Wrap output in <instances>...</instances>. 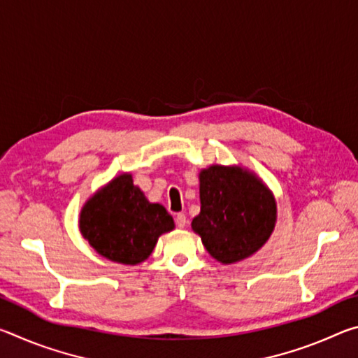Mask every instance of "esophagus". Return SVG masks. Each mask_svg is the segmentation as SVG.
<instances>
[{"label": "esophagus", "mask_w": 358, "mask_h": 358, "mask_svg": "<svg viewBox=\"0 0 358 358\" xmlns=\"http://www.w3.org/2000/svg\"><path fill=\"white\" fill-rule=\"evenodd\" d=\"M175 222H177V226H178L180 229H185L186 224H187L186 215H185V213H178L177 217H175Z\"/></svg>", "instance_id": "34e87169"}]
</instances>
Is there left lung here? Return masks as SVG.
<instances>
[{"label":"left lung","instance_id":"8db88e82","mask_svg":"<svg viewBox=\"0 0 358 358\" xmlns=\"http://www.w3.org/2000/svg\"><path fill=\"white\" fill-rule=\"evenodd\" d=\"M201 213L191 227L221 264L252 256L270 238L276 201L256 173L238 166H210L199 173Z\"/></svg>","mask_w":358,"mask_h":358}]
</instances>
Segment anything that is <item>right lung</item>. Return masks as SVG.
<instances>
[{
  "mask_svg": "<svg viewBox=\"0 0 358 358\" xmlns=\"http://www.w3.org/2000/svg\"><path fill=\"white\" fill-rule=\"evenodd\" d=\"M78 226L102 257L137 265L150 257L157 238L175 224L162 205L147 201L131 173H121L85 202Z\"/></svg>",
  "mask_w": 358,
  "mask_h": 358,
  "instance_id": "right-lung-1",
  "label": "right lung"
}]
</instances>
